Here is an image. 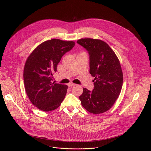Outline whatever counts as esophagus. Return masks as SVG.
Masks as SVG:
<instances>
[{"mask_svg":"<svg viewBox=\"0 0 151 151\" xmlns=\"http://www.w3.org/2000/svg\"><path fill=\"white\" fill-rule=\"evenodd\" d=\"M75 85H76V84H75L73 83H70L68 84V86H69V87H73V86H75Z\"/></svg>","mask_w":151,"mask_h":151,"instance_id":"1","label":"esophagus"}]
</instances>
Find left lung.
Returning <instances> with one entry per match:
<instances>
[{"mask_svg": "<svg viewBox=\"0 0 151 151\" xmlns=\"http://www.w3.org/2000/svg\"><path fill=\"white\" fill-rule=\"evenodd\" d=\"M77 43L88 51L90 73L94 77V90L83 88L79 96L81 104L91 114H102L111 108L121 91L123 73L119 60L101 40L84 38Z\"/></svg>", "mask_w": 151, "mask_h": 151, "instance_id": "left-lung-1", "label": "left lung"}]
</instances>
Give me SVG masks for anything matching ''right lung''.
<instances>
[{
  "label": "right lung",
  "instance_id": "add662e5",
  "mask_svg": "<svg viewBox=\"0 0 151 151\" xmlns=\"http://www.w3.org/2000/svg\"><path fill=\"white\" fill-rule=\"evenodd\" d=\"M72 40L52 39L38 45L28 57L23 78L26 94L37 109L50 112L60 106L68 85L53 82V74L63 55L75 46Z\"/></svg>",
  "mask_w": 151,
  "mask_h": 151
}]
</instances>
